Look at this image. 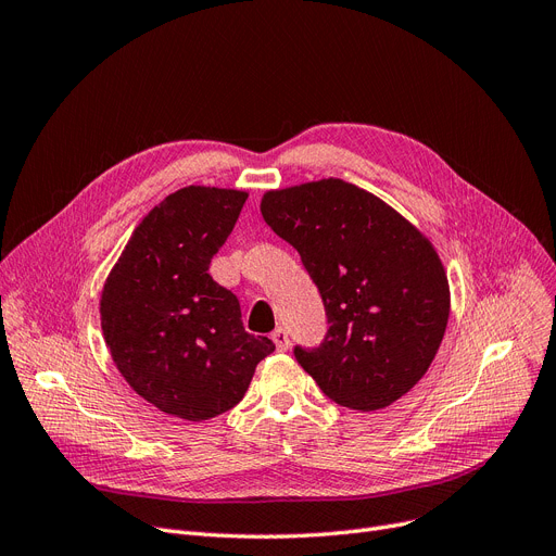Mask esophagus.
I'll use <instances>...</instances> for the list:
<instances>
[{"mask_svg": "<svg viewBox=\"0 0 556 556\" xmlns=\"http://www.w3.org/2000/svg\"><path fill=\"white\" fill-rule=\"evenodd\" d=\"M271 339H274V343H276V349H278L280 353H285V351L289 349V334H287V330H282V328L274 330Z\"/></svg>", "mask_w": 556, "mask_h": 556, "instance_id": "1", "label": "esophagus"}]
</instances>
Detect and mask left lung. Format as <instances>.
Here are the masks:
<instances>
[{
  "mask_svg": "<svg viewBox=\"0 0 556 556\" xmlns=\"http://www.w3.org/2000/svg\"><path fill=\"white\" fill-rule=\"evenodd\" d=\"M260 210L301 253L326 305V341L296 349L299 364L341 407L376 412L403 399L451 316V285L428 235L341 178L267 190Z\"/></svg>",
  "mask_w": 556,
  "mask_h": 556,
  "instance_id": "1",
  "label": "left lung"
}]
</instances>
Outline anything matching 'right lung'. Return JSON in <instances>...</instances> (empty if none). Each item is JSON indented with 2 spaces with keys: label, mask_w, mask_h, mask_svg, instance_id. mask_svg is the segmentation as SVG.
<instances>
[{
  "label": "right lung",
  "mask_w": 556,
  "mask_h": 556,
  "mask_svg": "<svg viewBox=\"0 0 556 556\" xmlns=\"http://www.w3.org/2000/svg\"><path fill=\"white\" fill-rule=\"evenodd\" d=\"M249 192L190 185L138 224L103 282L101 332L122 378L163 414L207 420L244 399L260 359L240 301L207 274Z\"/></svg>",
  "instance_id": "obj_1"
}]
</instances>
